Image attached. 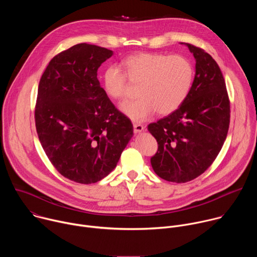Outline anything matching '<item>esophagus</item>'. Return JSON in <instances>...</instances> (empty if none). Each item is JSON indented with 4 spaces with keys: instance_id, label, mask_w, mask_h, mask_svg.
Masks as SVG:
<instances>
[{
    "instance_id": "34e87169",
    "label": "esophagus",
    "mask_w": 257,
    "mask_h": 257,
    "mask_svg": "<svg viewBox=\"0 0 257 257\" xmlns=\"http://www.w3.org/2000/svg\"><path fill=\"white\" fill-rule=\"evenodd\" d=\"M133 127H134V132H135V133H140V132H142V131L144 130V126L141 125V124L135 123V124L133 125Z\"/></svg>"
}]
</instances>
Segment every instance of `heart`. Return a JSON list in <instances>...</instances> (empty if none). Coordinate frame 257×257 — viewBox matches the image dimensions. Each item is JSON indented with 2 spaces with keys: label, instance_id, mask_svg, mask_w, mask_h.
I'll list each match as a JSON object with an SVG mask.
<instances>
[{
  "label": "heart",
  "instance_id": "obj_1",
  "mask_svg": "<svg viewBox=\"0 0 257 257\" xmlns=\"http://www.w3.org/2000/svg\"><path fill=\"white\" fill-rule=\"evenodd\" d=\"M107 66L101 75L105 93L114 99L125 98L129 82L138 83V98L122 104V111L132 120L141 122L156 111L169 115L184 102L192 86L194 69L191 62L181 55L137 53L121 63Z\"/></svg>",
  "mask_w": 257,
  "mask_h": 257
}]
</instances>
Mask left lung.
<instances>
[{
    "instance_id": "1",
    "label": "left lung",
    "mask_w": 257,
    "mask_h": 257,
    "mask_svg": "<svg viewBox=\"0 0 257 257\" xmlns=\"http://www.w3.org/2000/svg\"><path fill=\"white\" fill-rule=\"evenodd\" d=\"M193 54L195 76L190 91L175 112L148 126L159 144L152 167L164 180L191 181L213 163L230 125V99L223 73L204 50L186 44Z\"/></svg>"
}]
</instances>
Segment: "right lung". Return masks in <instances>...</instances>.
Listing matches in <instances>:
<instances>
[{"label": "right lung", "instance_id": "1", "mask_svg": "<svg viewBox=\"0 0 257 257\" xmlns=\"http://www.w3.org/2000/svg\"><path fill=\"white\" fill-rule=\"evenodd\" d=\"M112 55L94 45L73 46L50 61L39 84L34 119L43 149L62 176L80 184L111 173L133 136L130 119L97 79Z\"/></svg>", "mask_w": 257, "mask_h": 257}]
</instances>
